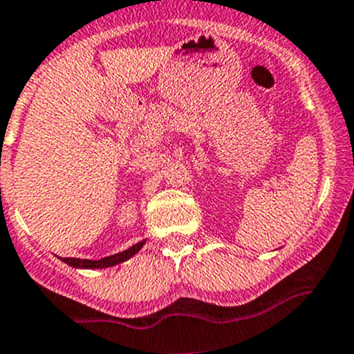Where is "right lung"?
<instances>
[{
    "label": "right lung",
    "instance_id": "right-lung-1",
    "mask_svg": "<svg viewBox=\"0 0 354 354\" xmlns=\"http://www.w3.org/2000/svg\"><path fill=\"white\" fill-rule=\"evenodd\" d=\"M142 245H144V241H140V243L130 247L129 250H124V252H121V254H116V255H109V257L99 259V261H88V259H73V257H64L62 261L66 262V264L73 266V268H88V269L109 268V266L120 264V262L127 261V259H130L132 255H136L137 252L140 250V247H142Z\"/></svg>",
    "mask_w": 354,
    "mask_h": 354
}]
</instances>
